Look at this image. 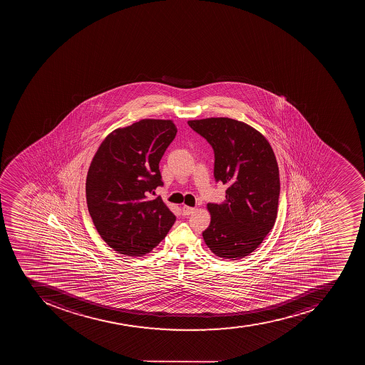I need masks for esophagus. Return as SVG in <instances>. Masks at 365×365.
Returning a JSON list of instances; mask_svg holds the SVG:
<instances>
[{"label":"esophagus","instance_id":"obj_1","mask_svg":"<svg viewBox=\"0 0 365 365\" xmlns=\"http://www.w3.org/2000/svg\"><path fill=\"white\" fill-rule=\"evenodd\" d=\"M194 211H195V207H188V205H184V207H182V215H192Z\"/></svg>","mask_w":365,"mask_h":365}]
</instances>
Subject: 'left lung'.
<instances>
[{
  "label": "left lung",
  "instance_id": "1",
  "mask_svg": "<svg viewBox=\"0 0 365 365\" xmlns=\"http://www.w3.org/2000/svg\"><path fill=\"white\" fill-rule=\"evenodd\" d=\"M215 152L213 175L227 185L224 203L207 204L211 222L202 232L215 256L237 260L262 245L275 224L279 173L267 139L228 118L188 120Z\"/></svg>",
  "mask_w": 365,
  "mask_h": 365
}]
</instances>
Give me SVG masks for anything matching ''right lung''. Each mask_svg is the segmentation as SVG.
Here are the masks:
<instances>
[{"instance_id":"add662e5","label":"right lung","mask_w":365,"mask_h":365,"mask_svg":"<svg viewBox=\"0 0 365 365\" xmlns=\"http://www.w3.org/2000/svg\"><path fill=\"white\" fill-rule=\"evenodd\" d=\"M177 135L170 120H141L116 129L98 148L86 175V204L99 235L127 256L150 252L175 215L155 194L163 186L158 163Z\"/></svg>"}]
</instances>
